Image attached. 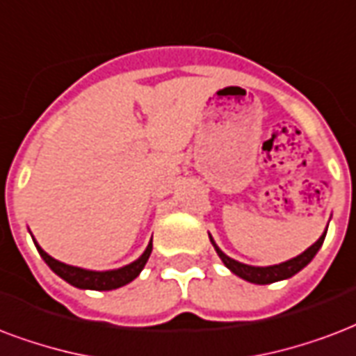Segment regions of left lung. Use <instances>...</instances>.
<instances>
[{"label": "left lung", "instance_id": "1", "mask_svg": "<svg viewBox=\"0 0 356 356\" xmlns=\"http://www.w3.org/2000/svg\"><path fill=\"white\" fill-rule=\"evenodd\" d=\"M325 236H327V231H325V234H323V236H321L314 245H309L308 250L304 251V253H300L298 257L291 259V261H287V263L274 264V266H250V264H242L238 263V261H234V259L227 257L225 253L219 250L218 245L213 244V240H212V244L213 248H216V251H218L219 259H221V261L225 263L227 268H231L236 276H240L242 280H245V282L266 285V283L287 280V277L295 276L296 272H300V270L315 257V253L319 251V248L323 245V242H325Z\"/></svg>", "mask_w": 356, "mask_h": 356}]
</instances>
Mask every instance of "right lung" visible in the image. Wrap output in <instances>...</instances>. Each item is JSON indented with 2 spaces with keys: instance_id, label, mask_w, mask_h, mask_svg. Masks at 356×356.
Returning a JSON list of instances; mask_svg holds the SVG:
<instances>
[{
  "instance_id": "1",
  "label": "right lung",
  "mask_w": 356,
  "mask_h": 356,
  "mask_svg": "<svg viewBox=\"0 0 356 356\" xmlns=\"http://www.w3.org/2000/svg\"><path fill=\"white\" fill-rule=\"evenodd\" d=\"M35 242V240H33ZM37 251L39 255L44 259V263L54 270L56 274L65 280L67 283H71L79 289H93V291H112L122 287L125 283L133 282L135 277L140 274V270L144 268V264L148 261L149 253H152V240H149L148 248L144 251L143 255L135 261V263L127 264L124 268L118 270H108V272H93V270H84L79 268V266H69V264H63L60 261H56L48 255L47 251L41 250V245L37 244Z\"/></svg>"
}]
</instances>
